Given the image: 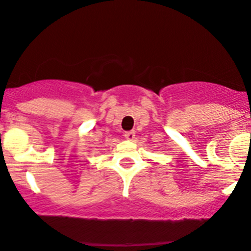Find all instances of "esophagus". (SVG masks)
Wrapping results in <instances>:
<instances>
[{
	"instance_id": "obj_1",
	"label": "esophagus",
	"mask_w": 251,
	"mask_h": 251,
	"mask_svg": "<svg viewBox=\"0 0 251 251\" xmlns=\"http://www.w3.org/2000/svg\"><path fill=\"white\" fill-rule=\"evenodd\" d=\"M125 138L128 139V141H133L134 139V136H136V132L134 131H127V132H125Z\"/></svg>"
}]
</instances>
